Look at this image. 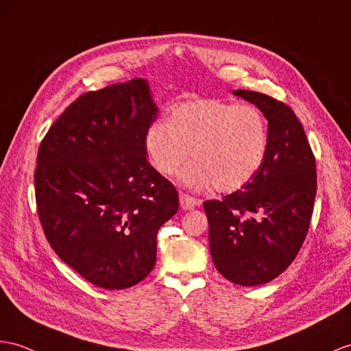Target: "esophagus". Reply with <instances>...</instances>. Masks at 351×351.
<instances>
[{"label":"esophagus","mask_w":351,"mask_h":351,"mask_svg":"<svg viewBox=\"0 0 351 351\" xmlns=\"http://www.w3.org/2000/svg\"><path fill=\"white\" fill-rule=\"evenodd\" d=\"M199 199L193 198L191 195H186V193H180V207L183 210H192L195 208L196 205H199Z\"/></svg>","instance_id":"obj_1"}]
</instances>
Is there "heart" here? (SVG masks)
<instances>
[{
  "instance_id": "heart-1",
  "label": "heart",
  "mask_w": 351,
  "mask_h": 351,
  "mask_svg": "<svg viewBox=\"0 0 351 351\" xmlns=\"http://www.w3.org/2000/svg\"><path fill=\"white\" fill-rule=\"evenodd\" d=\"M268 149V125L252 104L202 98L173 107L168 122H153L144 135V150L162 176L182 173L192 187L230 193L243 189L259 173Z\"/></svg>"
}]
</instances>
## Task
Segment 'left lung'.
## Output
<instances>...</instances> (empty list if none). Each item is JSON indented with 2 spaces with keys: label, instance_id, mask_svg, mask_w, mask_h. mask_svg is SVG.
Segmentation results:
<instances>
[{
  "label": "left lung",
  "instance_id": "obj_1",
  "mask_svg": "<svg viewBox=\"0 0 351 351\" xmlns=\"http://www.w3.org/2000/svg\"><path fill=\"white\" fill-rule=\"evenodd\" d=\"M234 93L268 119L267 155L241 191L202 205L217 271L235 285L259 286L286 271L301 250L313 216L317 171L292 108L265 93Z\"/></svg>",
  "mask_w": 351,
  "mask_h": 351
}]
</instances>
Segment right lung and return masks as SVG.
<instances>
[{
	"mask_svg": "<svg viewBox=\"0 0 351 351\" xmlns=\"http://www.w3.org/2000/svg\"><path fill=\"white\" fill-rule=\"evenodd\" d=\"M146 80L83 93L41 140L38 219L59 259L108 290L135 286L156 262L159 228L178 210L174 184L147 160L156 121Z\"/></svg>",
	"mask_w": 351,
	"mask_h": 351,
	"instance_id": "right-lung-1",
	"label": "right lung"
}]
</instances>
